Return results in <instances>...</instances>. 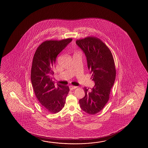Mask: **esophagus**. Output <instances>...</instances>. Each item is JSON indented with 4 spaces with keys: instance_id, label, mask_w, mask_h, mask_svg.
Returning a JSON list of instances; mask_svg holds the SVG:
<instances>
[{
    "instance_id": "1",
    "label": "esophagus",
    "mask_w": 148,
    "mask_h": 148,
    "mask_svg": "<svg viewBox=\"0 0 148 148\" xmlns=\"http://www.w3.org/2000/svg\"><path fill=\"white\" fill-rule=\"evenodd\" d=\"M76 88H77V86H73V85L69 86V88H70L71 90H72L73 89H76Z\"/></svg>"
}]
</instances>
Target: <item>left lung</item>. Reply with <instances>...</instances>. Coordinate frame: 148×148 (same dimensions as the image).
<instances>
[{"label":"left lung","mask_w":148,"mask_h":148,"mask_svg":"<svg viewBox=\"0 0 148 148\" xmlns=\"http://www.w3.org/2000/svg\"><path fill=\"white\" fill-rule=\"evenodd\" d=\"M87 59V66L95 85L92 89L83 88L85 96L79 100L82 110L94 115L105 106L116 77L113 57L109 47L97 37L88 36L76 40Z\"/></svg>","instance_id":"obj_1"}]
</instances>
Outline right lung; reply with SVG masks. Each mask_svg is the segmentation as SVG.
Returning a JSON list of instances; mask_svg holds the SVG:
<instances>
[{"mask_svg": "<svg viewBox=\"0 0 148 148\" xmlns=\"http://www.w3.org/2000/svg\"><path fill=\"white\" fill-rule=\"evenodd\" d=\"M72 41L70 38L45 41L37 47L33 57L31 72L33 89L39 103L51 113H57L63 109L70 90L68 86H55L51 76L54 73L57 56Z\"/></svg>", "mask_w": 148, "mask_h": 148, "instance_id": "1", "label": "right lung"}]
</instances>
